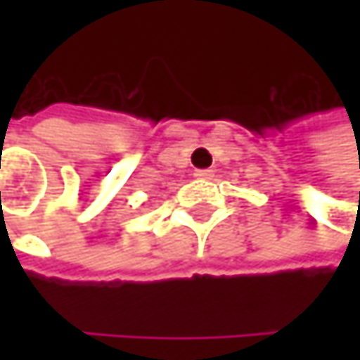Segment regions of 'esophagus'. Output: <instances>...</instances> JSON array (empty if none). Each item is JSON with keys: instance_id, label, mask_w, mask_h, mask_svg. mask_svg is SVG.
Segmentation results:
<instances>
[{"instance_id": "34e87169", "label": "esophagus", "mask_w": 360, "mask_h": 360, "mask_svg": "<svg viewBox=\"0 0 360 360\" xmlns=\"http://www.w3.org/2000/svg\"><path fill=\"white\" fill-rule=\"evenodd\" d=\"M193 175H195L198 179H210V177H212V171H210V169H200V171H195Z\"/></svg>"}]
</instances>
